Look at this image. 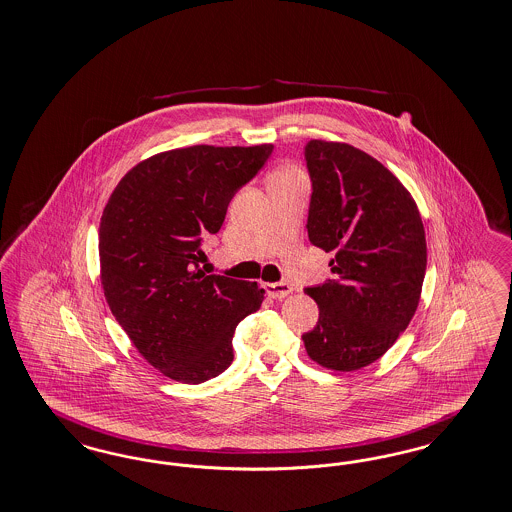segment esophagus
Returning a JSON list of instances; mask_svg holds the SVG:
<instances>
[{
  "instance_id": "obj_1",
  "label": "esophagus",
  "mask_w": 512,
  "mask_h": 512,
  "mask_svg": "<svg viewBox=\"0 0 512 512\" xmlns=\"http://www.w3.org/2000/svg\"><path fill=\"white\" fill-rule=\"evenodd\" d=\"M265 291L268 297L272 299H284L286 295H289L293 291L291 284L287 282H280V284H265Z\"/></svg>"
}]
</instances>
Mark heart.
Returning a JSON list of instances; mask_svg holds the SVG:
<instances>
[{
	"mask_svg": "<svg viewBox=\"0 0 512 512\" xmlns=\"http://www.w3.org/2000/svg\"><path fill=\"white\" fill-rule=\"evenodd\" d=\"M289 173H295V171H293L291 167H282L280 171H276V173H274V177H276V175H289Z\"/></svg>",
	"mask_w": 512,
	"mask_h": 512,
	"instance_id": "b5f03b06",
	"label": "heart"
}]
</instances>
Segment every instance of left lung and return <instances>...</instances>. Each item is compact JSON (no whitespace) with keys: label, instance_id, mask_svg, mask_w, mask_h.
<instances>
[{"label":"left lung","instance_id":"8db88e82","mask_svg":"<svg viewBox=\"0 0 512 512\" xmlns=\"http://www.w3.org/2000/svg\"><path fill=\"white\" fill-rule=\"evenodd\" d=\"M305 158L308 240L335 253L329 266L337 280L305 289L320 316L303 341L322 368L356 371L379 360L417 310L425 228L408 188L364 150L314 139Z\"/></svg>","mask_w":512,"mask_h":512}]
</instances>
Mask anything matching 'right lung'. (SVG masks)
Wrapping results in <instances>:
<instances>
[{
	"mask_svg": "<svg viewBox=\"0 0 512 512\" xmlns=\"http://www.w3.org/2000/svg\"><path fill=\"white\" fill-rule=\"evenodd\" d=\"M274 144H196L150 156L125 173L99 226L106 303L144 360L198 385L232 364V335L257 312V282L207 276L202 236L223 226L232 196Z\"/></svg>",
	"mask_w": 512,
	"mask_h": 512,
	"instance_id": "add662e5",
	"label": "right lung"
}]
</instances>
